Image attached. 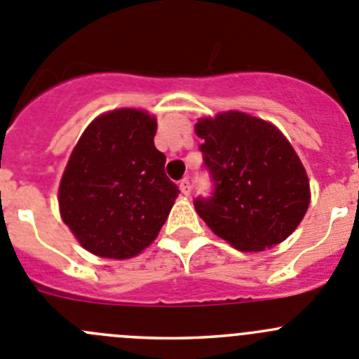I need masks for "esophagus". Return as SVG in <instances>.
Instances as JSON below:
<instances>
[{"label": "esophagus", "instance_id": "34e87169", "mask_svg": "<svg viewBox=\"0 0 359 359\" xmlns=\"http://www.w3.org/2000/svg\"><path fill=\"white\" fill-rule=\"evenodd\" d=\"M180 190H182V194H185V196H190V192H192V183H190L189 177H185V180L180 182Z\"/></svg>", "mask_w": 359, "mask_h": 359}]
</instances>
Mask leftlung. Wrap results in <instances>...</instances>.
Listing matches in <instances>:
<instances>
[{
  "label": "left lung",
  "mask_w": 359,
  "mask_h": 359,
  "mask_svg": "<svg viewBox=\"0 0 359 359\" xmlns=\"http://www.w3.org/2000/svg\"><path fill=\"white\" fill-rule=\"evenodd\" d=\"M211 192L194 201L199 217L238 250L259 252L284 241L310 203L305 169L276 126L238 111L201 119Z\"/></svg>",
  "instance_id": "1"
}]
</instances>
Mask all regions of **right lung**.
<instances>
[{
	"mask_svg": "<svg viewBox=\"0 0 359 359\" xmlns=\"http://www.w3.org/2000/svg\"><path fill=\"white\" fill-rule=\"evenodd\" d=\"M148 112L118 109L88 126L60 185L65 224L88 252L128 259L156 238L180 190L155 148Z\"/></svg>",
	"mask_w": 359,
	"mask_h": 359,
	"instance_id": "1",
	"label": "right lung"
}]
</instances>
